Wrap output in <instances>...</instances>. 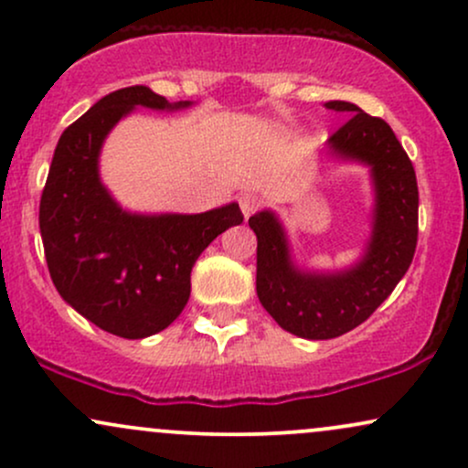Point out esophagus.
Returning a JSON list of instances; mask_svg holds the SVG:
<instances>
[{
    "instance_id": "34e87169",
    "label": "esophagus",
    "mask_w": 468,
    "mask_h": 468,
    "mask_svg": "<svg viewBox=\"0 0 468 468\" xmlns=\"http://www.w3.org/2000/svg\"><path fill=\"white\" fill-rule=\"evenodd\" d=\"M238 202H239L241 213H244V218H250L252 213L261 207V197L257 196V193H241Z\"/></svg>"
}]
</instances>
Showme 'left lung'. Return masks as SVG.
Returning a JSON list of instances; mask_svg holds the SVG:
<instances>
[{"instance_id":"obj_1","label":"left lung","mask_w":468,"mask_h":468,"mask_svg":"<svg viewBox=\"0 0 468 468\" xmlns=\"http://www.w3.org/2000/svg\"><path fill=\"white\" fill-rule=\"evenodd\" d=\"M325 107L352 114L327 141L330 152L372 169L374 229L363 260L343 272L299 271L275 213L249 218L257 235V297L283 330L313 341L367 321L405 277L418 244L416 171L396 133L354 103L330 101Z\"/></svg>"}]
</instances>
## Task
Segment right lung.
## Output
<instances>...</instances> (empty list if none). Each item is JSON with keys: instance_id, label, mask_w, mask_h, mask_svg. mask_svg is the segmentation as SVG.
Instances as JSON below:
<instances>
[{"instance_id": "1", "label": "right lung", "mask_w": 468, "mask_h": 468, "mask_svg": "<svg viewBox=\"0 0 468 468\" xmlns=\"http://www.w3.org/2000/svg\"><path fill=\"white\" fill-rule=\"evenodd\" d=\"M180 110L144 85L116 90L58 138L39 204L48 271L66 302L101 330L144 338L174 324L191 268L219 233L241 224L235 202L197 216L127 213L99 178L101 144L133 107Z\"/></svg>"}]
</instances>
